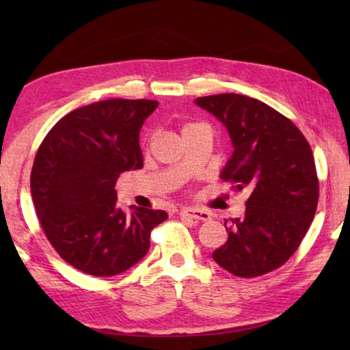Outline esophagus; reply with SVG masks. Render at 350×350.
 Wrapping results in <instances>:
<instances>
[{"label":"esophagus","mask_w":350,"mask_h":350,"mask_svg":"<svg viewBox=\"0 0 350 350\" xmlns=\"http://www.w3.org/2000/svg\"><path fill=\"white\" fill-rule=\"evenodd\" d=\"M180 217H189V219H196V221H210L211 216L208 211L199 210V208H182L179 211Z\"/></svg>","instance_id":"34e87169"}]
</instances>
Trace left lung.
Wrapping results in <instances>:
<instances>
[{
  "instance_id": "obj_1",
  "label": "left lung",
  "mask_w": 350,
  "mask_h": 350,
  "mask_svg": "<svg viewBox=\"0 0 350 350\" xmlns=\"http://www.w3.org/2000/svg\"><path fill=\"white\" fill-rule=\"evenodd\" d=\"M228 131L233 152L221 179L247 188L245 215L225 230L228 241L213 259L230 273L254 278L292 256L309 230L318 204L310 145L287 117L253 97L217 94L194 100Z\"/></svg>"
}]
</instances>
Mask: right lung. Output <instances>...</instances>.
<instances>
[{
  "instance_id": "add662e5",
  "label": "right lung",
  "mask_w": 350,
  "mask_h": 350,
  "mask_svg": "<svg viewBox=\"0 0 350 350\" xmlns=\"http://www.w3.org/2000/svg\"><path fill=\"white\" fill-rule=\"evenodd\" d=\"M154 100L112 98L58 120L40 145L31 173L32 200L47 239L83 273L114 276L150 250V234L167 211L116 204V182L144 167L140 128Z\"/></svg>"
}]
</instances>
